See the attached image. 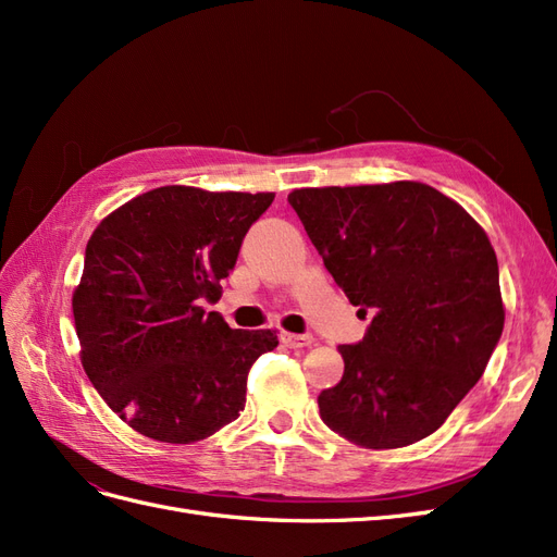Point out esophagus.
Returning a JSON list of instances; mask_svg holds the SVG:
<instances>
[{"instance_id":"esophagus-1","label":"esophagus","mask_w":557,"mask_h":557,"mask_svg":"<svg viewBox=\"0 0 557 557\" xmlns=\"http://www.w3.org/2000/svg\"><path fill=\"white\" fill-rule=\"evenodd\" d=\"M281 342L288 346V348H307L313 344V334H290V332H283L281 334Z\"/></svg>"}]
</instances>
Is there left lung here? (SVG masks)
<instances>
[{"label": "left lung", "instance_id": "8db88e82", "mask_svg": "<svg viewBox=\"0 0 557 557\" xmlns=\"http://www.w3.org/2000/svg\"><path fill=\"white\" fill-rule=\"evenodd\" d=\"M358 315L344 376L318 395L323 423L367 448L425 440L476 385L502 336L497 256L460 205L425 183L288 195Z\"/></svg>", "mask_w": 557, "mask_h": 557}]
</instances>
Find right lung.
I'll use <instances>...</instances> for the list:
<instances>
[{"mask_svg":"<svg viewBox=\"0 0 557 557\" xmlns=\"http://www.w3.org/2000/svg\"><path fill=\"white\" fill-rule=\"evenodd\" d=\"M272 193L164 185L104 218L74 290L81 362L125 423L166 444L207 440L237 420L252 362L274 330H232L205 311L237 264Z\"/></svg>","mask_w":557,"mask_h":557,"instance_id":"obj_1","label":"right lung"}]
</instances>
